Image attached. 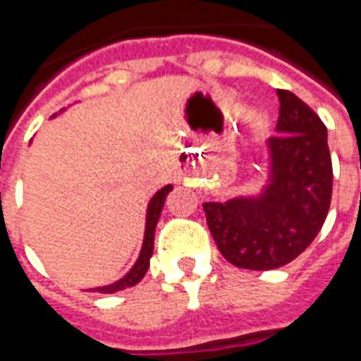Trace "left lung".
I'll use <instances>...</instances> for the list:
<instances>
[{
	"mask_svg": "<svg viewBox=\"0 0 361 361\" xmlns=\"http://www.w3.org/2000/svg\"><path fill=\"white\" fill-rule=\"evenodd\" d=\"M279 120L268 138V180L257 195L204 202L221 255L238 268L275 269L317 238L331 200L328 130L294 93L277 90Z\"/></svg>",
	"mask_w": 361,
	"mask_h": 361,
	"instance_id": "left-lung-1",
	"label": "left lung"
}]
</instances>
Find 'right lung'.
I'll return each mask as SVG.
<instances>
[{
	"label": "right lung",
	"mask_w": 361,
	"mask_h": 361,
	"mask_svg": "<svg viewBox=\"0 0 361 361\" xmlns=\"http://www.w3.org/2000/svg\"><path fill=\"white\" fill-rule=\"evenodd\" d=\"M172 191V185L161 187L155 195L152 197L149 204H147L146 209V228H144V241H142L140 255L136 258L135 266L127 271V274L118 279L116 283H110V285L97 286V288H92L95 292H103V294H114L118 290H123V288H129V286H135L136 283H140L146 275L147 268H149V258L153 255V240H155V226L159 223V217H161V212H163L164 200H166V195Z\"/></svg>",
	"instance_id": "right-lung-1"
}]
</instances>
